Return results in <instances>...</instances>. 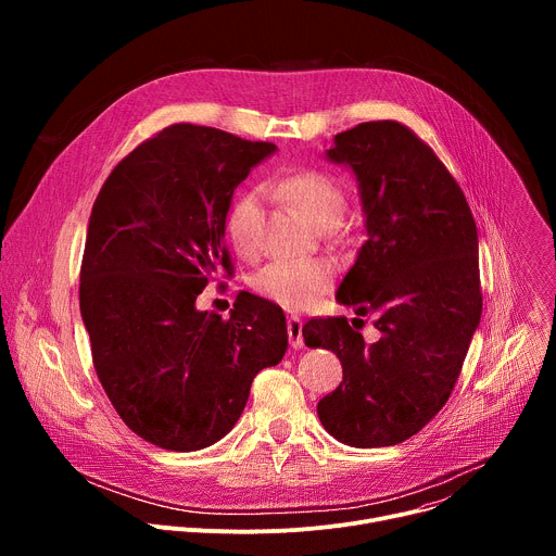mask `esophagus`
Wrapping results in <instances>:
<instances>
[{
    "label": "esophagus",
    "mask_w": 556,
    "mask_h": 556,
    "mask_svg": "<svg viewBox=\"0 0 556 556\" xmlns=\"http://www.w3.org/2000/svg\"><path fill=\"white\" fill-rule=\"evenodd\" d=\"M288 339L294 350L303 348V321L299 316H288Z\"/></svg>",
    "instance_id": "obj_1"
}]
</instances>
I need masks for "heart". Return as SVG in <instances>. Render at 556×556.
<instances>
[{
  "instance_id": "heart-1",
  "label": "heart",
  "mask_w": 556,
  "mask_h": 556,
  "mask_svg": "<svg viewBox=\"0 0 556 556\" xmlns=\"http://www.w3.org/2000/svg\"><path fill=\"white\" fill-rule=\"evenodd\" d=\"M277 195L294 204L312 226L339 224L345 213L341 187L321 172H296L275 178L268 185ZM264 195L260 189H247L237 195L226 215L228 240L240 255L253 257L262 244ZM334 268L326 260H277L255 275V290L288 307L305 309L332 283Z\"/></svg>"
}]
</instances>
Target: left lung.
Here are the masks:
<instances>
[{
    "label": "left lung",
    "mask_w": 556,
    "mask_h": 556,
    "mask_svg": "<svg viewBox=\"0 0 556 556\" xmlns=\"http://www.w3.org/2000/svg\"><path fill=\"white\" fill-rule=\"evenodd\" d=\"M326 157L356 176L367 235L337 301L354 321L376 314L380 339L365 343L345 316L303 326L307 348L343 365L316 414L343 444L393 446L444 407L480 326L478 226L438 155L401 123L337 134Z\"/></svg>",
    "instance_id": "obj_1"
}]
</instances>
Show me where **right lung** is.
Wrapping results in <instances>:
<instances>
[{"instance_id": "right-lung-1", "label": "right lung", "mask_w": 556, "mask_h": 556, "mask_svg": "<svg viewBox=\"0 0 556 556\" xmlns=\"http://www.w3.org/2000/svg\"><path fill=\"white\" fill-rule=\"evenodd\" d=\"M277 151L213 127L172 125L105 180L90 215L81 316L123 422L167 451H200L240 420L253 378L281 363L286 316L255 294L230 319L195 307L217 270L232 193Z\"/></svg>"}]
</instances>
